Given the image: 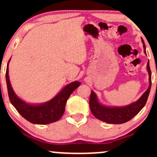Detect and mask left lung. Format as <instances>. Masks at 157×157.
<instances>
[{
    "instance_id": "1",
    "label": "left lung",
    "mask_w": 157,
    "mask_h": 157,
    "mask_svg": "<svg viewBox=\"0 0 157 157\" xmlns=\"http://www.w3.org/2000/svg\"><path fill=\"white\" fill-rule=\"evenodd\" d=\"M144 53L146 54V47L142 39ZM147 69L149 74L150 86L137 102L124 107H109L102 105L98 102L96 93L91 91L90 98V108L93 115L98 119L109 124H123L132 119L138 112L144 108L146 104L151 88V71L149 61L147 64Z\"/></svg>"
}]
</instances>
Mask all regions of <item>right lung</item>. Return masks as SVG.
I'll return each instance as SVG.
<instances>
[{"label":"right lung","mask_w":157,"mask_h":157,"mask_svg":"<svg viewBox=\"0 0 157 157\" xmlns=\"http://www.w3.org/2000/svg\"><path fill=\"white\" fill-rule=\"evenodd\" d=\"M10 61V60H9ZM8 64L6 71V81L10 101L17 112L27 121L33 124H45L59 120L64 114L67 100L71 93L80 83L74 81L67 85L55 98L45 103L40 105H31L21 100L13 90L8 74Z\"/></svg>","instance_id":"1"}]
</instances>
